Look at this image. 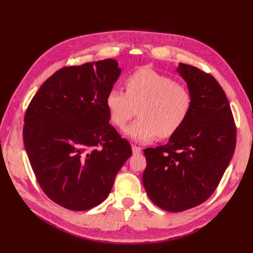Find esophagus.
<instances>
[{
  "mask_svg": "<svg viewBox=\"0 0 253 253\" xmlns=\"http://www.w3.org/2000/svg\"><path fill=\"white\" fill-rule=\"evenodd\" d=\"M132 151H133V154H140L142 149L140 147H137V145L133 144L132 145Z\"/></svg>",
  "mask_w": 253,
  "mask_h": 253,
  "instance_id": "esophagus-1",
  "label": "esophagus"
}]
</instances>
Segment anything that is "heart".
<instances>
[{
  "label": "heart",
  "mask_w": 253,
  "mask_h": 253,
  "mask_svg": "<svg viewBox=\"0 0 253 253\" xmlns=\"http://www.w3.org/2000/svg\"><path fill=\"white\" fill-rule=\"evenodd\" d=\"M126 93L111 89L105 106L113 124L124 128L138 110L139 118L126 133L134 140L148 142L159 135L169 138L186 124L192 95L188 87L152 68H140L126 78Z\"/></svg>",
  "instance_id": "heart-1"
}]
</instances>
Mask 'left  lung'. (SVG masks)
<instances>
[{"mask_svg":"<svg viewBox=\"0 0 253 253\" xmlns=\"http://www.w3.org/2000/svg\"><path fill=\"white\" fill-rule=\"evenodd\" d=\"M177 72L192 95L189 117L167 144L143 151V187L153 203L169 212L185 211L208 200L236 144L233 115L215 78L183 63Z\"/></svg>","mask_w":253,"mask_h":253,"instance_id":"1","label":"left lung"}]
</instances>
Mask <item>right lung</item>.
<instances>
[{
    "label": "right lung",
    "mask_w": 253,
    "mask_h": 253,
    "mask_svg": "<svg viewBox=\"0 0 253 253\" xmlns=\"http://www.w3.org/2000/svg\"><path fill=\"white\" fill-rule=\"evenodd\" d=\"M120 73L113 59L65 66L42 84L26 110L23 140L30 166L43 192L68 210L101 204L132 155L105 106Z\"/></svg>",
    "instance_id": "obj_1"
}]
</instances>
